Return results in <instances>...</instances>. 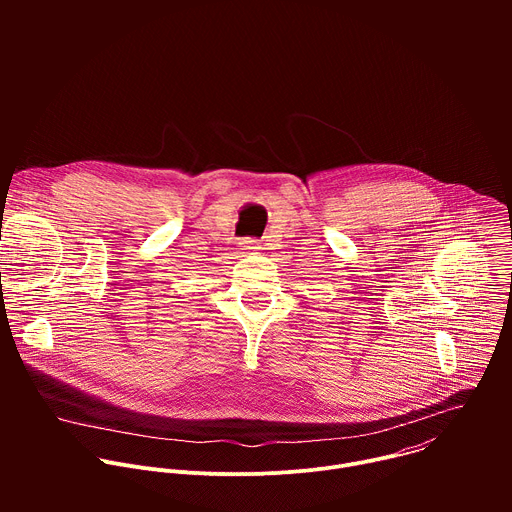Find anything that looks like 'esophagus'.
I'll return each instance as SVG.
<instances>
[{
    "label": "esophagus",
    "mask_w": 512,
    "mask_h": 512,
    "mask_svg": "<svg viewBox=\"0 0 512 512\" xmlns=\"http://www.w3.org/2000/svg\"><path fill=\"white\" fill-rule=\"evenodd\" d=\"M245 249H247V251H255L257 247H253V243H247V245H245Z\"/></svg>",
    "instance_id": "esophagus-1"
}]
</instances>
